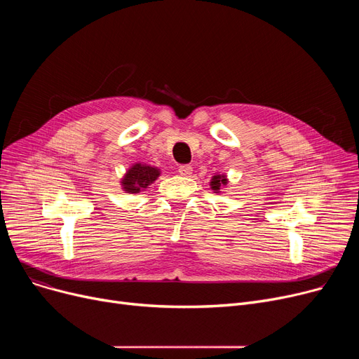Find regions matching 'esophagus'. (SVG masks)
I'll list each match as a JSON object with an SVG mask.
<instances>
[{"label": "esophagus", "instance_id": "obj_1", "mask_svg": "<svg viewBox=\"0 0 359 359\" xmlns=\"http://www.w3.org/2000/svg\"><path fill=\"white\" fill-rule=\"evenodd\" d=\"M192 172H194V167H192V165H189V164H183V165H180V167H179V173H180L182 176H184V177L191 176V175H192Z\"/></svg>", "mask_w": 359, "mask_h": 359}]
</instances>
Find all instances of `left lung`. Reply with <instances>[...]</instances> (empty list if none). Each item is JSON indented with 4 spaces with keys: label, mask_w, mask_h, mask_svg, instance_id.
<instances>
[{
    "label": "left lung",
    "mask_w": 359,
    "mask_h": 359,
    "mask_svg": "<svg viewBox=\"0 0 359 359\" xmlns=\"http://www.w3.org/2000/svg\"><path fill=\"white\" fill-rule=\"evenodd\" d=\"M229 184V179L225 175H215L212 176L210 186L211 189L214 191V194H221V189H224V186Z\"/></svg>",
    "instance_id": "1"
}]
</instances>
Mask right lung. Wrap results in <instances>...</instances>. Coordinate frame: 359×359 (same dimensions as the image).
<instances>
[{"instance_id": "obj_1", "label": "right lung", "mask_w": 359, "mask_h": 359, "mask_svg": "<svg viewBox=\"0 0 359 359\" xmlns=\"http://www.w3.org/2000/svg\"><path fill=\"white\" fill-rule=\"evenodd\" d=\"M161 175V170L156 165L145 163H134L121 179V187L126 194L144 192L149 184H153Z\"/></svg>"}]
</instances>
